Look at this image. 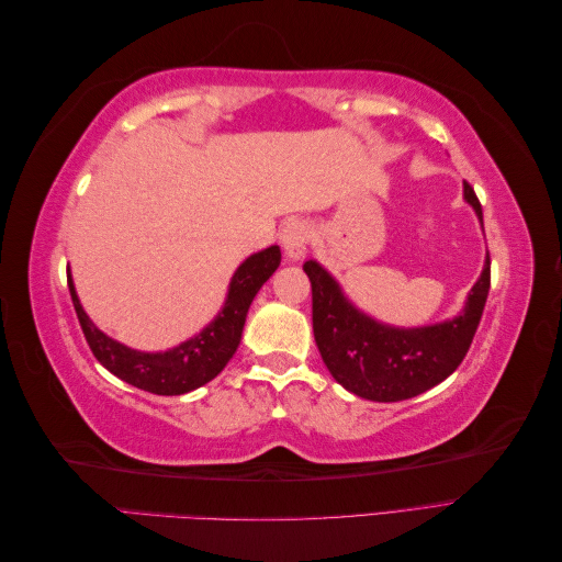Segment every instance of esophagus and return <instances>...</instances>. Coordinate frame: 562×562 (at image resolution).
Listing matches in <instances>:
<instances>
[{"mask_svg":"<svg viewBox=\"0 0 562 562\" xmlns=\"http://www.w3.org/2000/svg\"><path fill=\"white\" fill-rule=\"evenodd\" d=\"M312 239V227L304 220H288L281 229V246L288 260H302L307 255V246Z\"/></svg>","mask_w":562,"mask_h":562,"instance_id":"1","label":"esophagus"}]
</instances>
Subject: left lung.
Returning <instances> with one entry per match:
<instances>
[{"instance_id":"left-lung-1","label":"left lung","mask_w":562,"mask_h":562,"mask_svg":"<svg viewBox=\"0 0 562 562\" xmlns=\"http://www.w3.org/2000/svg\"><path fill=\"white\" fill-rule=\"evenodd\" d=\"M464 201L483 225L481 201L469 182H464ZM304 271L312 281L314 339L323 363L351 394L378 403L419 396L450 378L471 347L490 291V258H485L462 312L431 326L398 328L356 307L316 260L304 262Z\"/></svg>"}]
</instances>
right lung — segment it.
<instances>
[{
	"label": "right lung",
	"instance_id": "1",
	"mask_svg": "<svg viewBox=\"0 0 562 562\" xmlns=\"http://www.w3.org/2000/svg\"><path fill=\"white\" fill-rule=\"evenodd\" d=\"M279 265V246H269L265 250L252 252L234 271L225 304L217 312V316L201 333L166 351H138L116 342V339L100 330L89 318V314L83 312L70 271H67V288H70L83 337H87L95 359L112 375L143 391H149V394L180 396L187 394V391L203 386L223 372L234 351L239 349L252 297L258 295L265 281L274 274Z\"/></svg>",
	"mask_w": 562,
	"mask_h": 562
}]
</instances>
